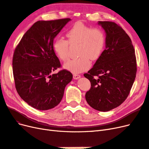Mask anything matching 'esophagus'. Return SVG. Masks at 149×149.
<instances>
[{
	"instance_id": "1",
	"label": "esophagus",
	"mask_w": 149,
	"mask_h": 149,
	"mask_svg": "<svg viewBox=\"0 0 149 149\" xmlns=\"http://www.w3.org/2000/svg\"><path fill=\"white\" fill-rule=\"evenodd\" d=\"M73 78H74V79H75V80L79 79V78H80V75H78V74H74Z\"/></svg>"
}]
</instances>
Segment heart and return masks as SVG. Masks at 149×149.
Returning a JSON list of instances; mask_svg holds the SVG:
<instances>
[{"mask_svg": "<svg viewBox=\"0 0 149 149\" xmlns=\"http://www.w3.org/2000/svg\"><path fill=\"white\" fill-rule=\"evenodd\" d=\"M68 40L57 38L53 42V49L58 59L65 61L68 58L70 45H77L79 57L69 60L64 65L65 69L74 74L83 72L90 69L92 61L102 56L105 46V35L99 28H92L81 22H76L67 32Z\"/></svg>", "mask_w": 149, "mask_h": 149, "instance_id": "b5f03b06", "label": "heart"}]
</instances>
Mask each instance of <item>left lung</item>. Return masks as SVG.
Here are the masks:
<instances>
[{"label":"left lung","instance_id":"obj_1","mask_svg":"<svg viewBox=\"0 0 149 149\" xmlns=\"http://www.w3.org/2000/svg\"><path fill=\"white\" fill-rule=\"evenodd\" d=\"M106 33V48L93 68L84 74L91 83L85 99L91 107L108 111L128 97L137 72L135 50L131 38L113 22H98Z\"/></svg>","mask_w":149,"mask_h":149}]
</instances>
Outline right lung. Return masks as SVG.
I'll return each instance as SVG.
<instances>
[{
    "label": "right lung",
    "mask_w": 149,
    "mask_h": 149,
    "mask_svg": "<svg viewBox=\"0 0 149 149\" xmlns=\"http://www.w3.org/2000/svg\"><path fill=\"white\" fill-rule=\"evenodd\" d=\"M70 20L36 22L14 51L12 65L16 90L23 100L37 109L56 107L63 97L65 86L72 79V74L65 69L52 74L61 65L53 49L54 39Z\"/></svg>",
    "instance_id": "add662e5"
}]
</instances>
